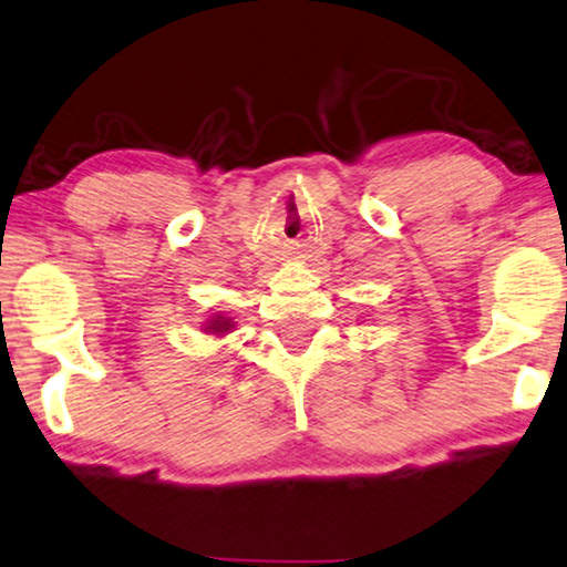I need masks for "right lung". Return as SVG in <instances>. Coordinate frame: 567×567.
Returning a JSON list of instances; mask_svg holds the SVG:
<instances>
[{"instance_id":"1","label":"right lung","mask_w":567,"mask_h":567,"mask_svg":"<svg viewBox=\"0 0 567 567\" xmlns=\"http://www.w3.org/2000/svg\"><path fill=\"white\" fill-rule=\"evenodd\" d=\"M218 329H220V326H218Z\"/></svg>"}]
</instances>
